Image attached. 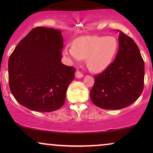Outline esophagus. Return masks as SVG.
Returning <instances> with one entry per match:
<instances>
[{"instance_id": "34e87169", "label": "esophagus", "mask_w": 153, "mask_h": 153, "mask_svg": "<svg viewBox=\"0 0 153 153\" xmlns=\"http://www.w3.org/2000/svg\"><path fill=\"white\" fill-rule=\"evenodd\" d=\"M76 78H78V79H81V78H82V77L83 76V74L81 72H79V71H77V72H76Z\"/></svg>"}]
</instances>
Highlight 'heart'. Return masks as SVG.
Instances as JSON below:
<instances>
[{"instance_id":"obj_1","label":"heart","mask_w":153,"mask_h":153,"mask_svg":"<svg viewBox=\"0 0 153 153\" xmlns=\"http://www.w3.org/2000/svg\"><path fill=\"white\" fill-rule=\"evenodd\" d=\"M117 49L118 41L115 37L88 35L74 39L72 47L65 48L64 55L75 61L86 58L90 70L100 72L111 64Z\"/></svg>"}]
</instances>
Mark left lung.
<instances>
[{
	"mask_svg": "<svg viewBox=\"0 0 153 153\" xmlns=\"http://www.w3.org/2000/svg\"><path fill=\"white\" fill-rule=\"evenodd\" d=\"M119 33L118 51L114 61L96 75L91 99L98 107L118 110L133 104L143 90L144 62L132 39Z\"/></svg>",
	"mask_w": 153,
	"mask_h": 153,
	"instance_id": "1",
	"label": "left lung"
}]
</instances>
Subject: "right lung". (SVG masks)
<instances>
[{
    "mask_svg": "<svg viewBox=\"0 0 153 153\" xmlns=\"http://www.w3.org/2000/svg\"><path fill=\"white\" fill-rule=\"evenodd\" d=\"M61 30L37 27L16 45L8 60L9 85L20 104L35 111L50 112L65 102L76 70L61 62Z\"/></svg>",
    "mask_w": 153,
    "mask_h": 153,
    "instance_id": "obj_1",
    "label": "right lung"
}]
</instances>
